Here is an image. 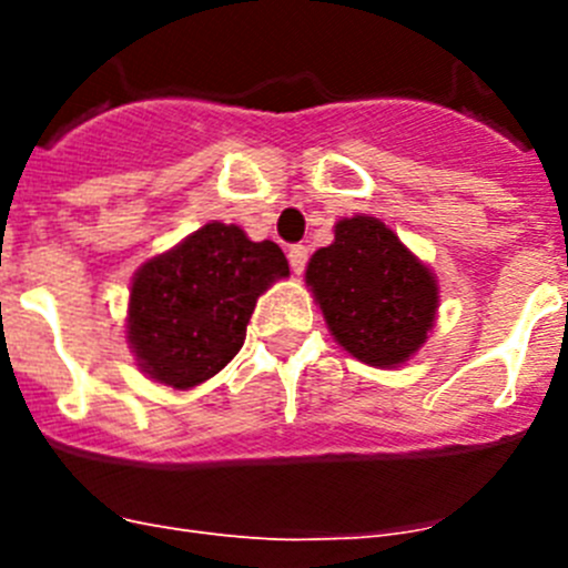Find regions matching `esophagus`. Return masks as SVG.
Segmentation results:
<instances>
[{
	"label": "esophagus",
	"mask_w": 568,
	"mask_h": 568,
	"mask_svg": "<svg viewBox=\"0 0 568 568\" xmlns=\"http://www.w3.org/2000/svg\"><path fill=\"white\" fill-rule=\"evenodd\" d=\"M307 247L304 244H295V247H290L287 258H290V267H293V273H304V267H307Z\"/></svg>",
	"instance_id": "1"
}]
</instances>
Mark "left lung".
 <instances>
[{"mask_svg":"<svg viewBox=\"0 0 568 568\" xmlns=\"http://www.w3.org/2000/svg\"><path fill=\"white\" fill-rule=\"evenodd\" d=\"M307 284L335 341L369 366L409 361L435 324V275L373 215L335 224L333 244L310 258Z\"/></svg>","mask_w":568,"mask_h":568,"instance_id":"left-lung-1","label":"left lung"}]
</instances>
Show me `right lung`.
I'll return each mask as SVG.
<instances>
[{
    "instance_id": "add662e5",
    "label": "right lung",
    "mask_w": 568,
    "mask_h": 568,
    "mask_svg": "<svg viewBox=\"0 0 568 568\" xmlns=\"http://www.w3.org/2000/svg\"><path fill=\"white\" fill-rule=\"evenodd\" d=\"M290 264L273 241L235 224H204L133 275L128 341L142 373L173 389L213 378L247 335L255 301Z\"/></svg>"
}]
</instances>
